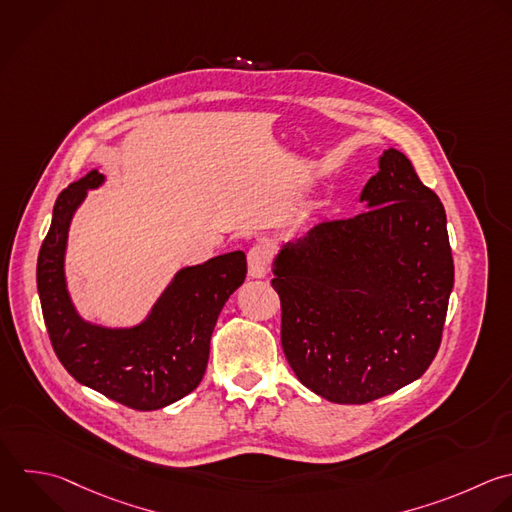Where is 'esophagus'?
Instances as JSON below:
<instances>
[{
	"label": "esophagus",
	"instance_id": "34e87169",
	"mask_svg": "<svg viewBox=\"0 0 512 512\" xmlns=\"http://www.w3.org/2000/svg\"><path fill=\"white\" fill-rule=\"evenodd\" d=\"M270 270V254L264 246L256 244L248 250V274L250 278H264Z\"/></svg>",
	"mask_w": 512,
	"mask_h": 512
}]
</instances>
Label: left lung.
I'll use <instances>...</instances> for the list:
<instances>
[{
  "instance_id": "left-lung-1",
  "label": "left lung",
  "mask_w": 512,
  "mask_h": 512,
  "mask_svg": "<svg viewBox=\"0 0 512 512\" xmlns=\"http://www.w3.org/2000/svg\"><path fill=\"white\" fill-rule=\"evenodd\" d=\"M370 210L316 224L274 260L280 340L298 380L338 404H366L434 360L454 264L446 214L390 148L360 194Z\"/></svg>"
}]
</instances>
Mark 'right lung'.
Segmentation results:
<instances>
[{
  "label": "right lung",
  "mask_w": 512,
  "mask_h": 512,
  "mask_svg": "<svg viewBox=\"0 0 512 512\" xmlns=\"http://www.w3.org/2000/svg\"><path fill=\"white\" fill-rule=\"evenodd\" d=\"M102 182L92 170L56 200L38 256L44 322L56 356L80 384L134 410H158L200 384L218 314L246 278V254L238 250L180 270L140 326L112 330L84 322L66 288L64 254L76 208Z\"/></svg>",
  "instance_id": "1"
}]
</instances>
